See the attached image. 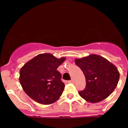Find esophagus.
Returning a JSON list of instances; mask_svg holds the SVG:
<instances>
[{
	"instance_id": "34e87169",
	"label": "esophagus",
	"mask_w": 128,
	"mask_h": 128,
	"mask_svg": "<svg viewBox=\"0 0 128 128\" xmlns=\"http://www.w3.org/2000/svg\"><path fill=\"white\" fill-rule=\"evenodd\" d=\"M68 82H74V79H72V80H70Z\"/></svg>"
}]
</instances>
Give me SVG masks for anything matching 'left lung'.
Returning a JSON list of instances; mask_svg holds the SVG:
<instances>
[{"label":"left lung","mask_w":128,"mask_h":128,"mask_svg":"<svg viewBox=\"0 0 128 128\" xmlns=\"http://www.w3.org/2000/svg\"><path fill=\"white\" fill-rule=\"evenodd\" d=\"M75 63L86 78V87L79 94L92 103L102 101L117 87L120 74L116 66L106 59L97 54H91Z\"/></svg>","instance_id":"obj_1"}]
</instances>
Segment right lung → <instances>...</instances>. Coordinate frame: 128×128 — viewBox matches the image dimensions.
<instances>
[{
  "label": "right lung",
  "mask_w": 128,
  "mask_h": 128,
  "mask_svg": "<svg viewBox=\"0 0 128 128\" xmlns=\"http://www.w3.org/2000/svg\"><path fill=\"white\" fill-rule=\"evenodd\" d=\"M65 60V58L58 59L46 53L27 62L20 69L19 81L28 96L42 104L56 102L65 88L57 68Z\"/></svg>",
  "instance_id": "right-lung-1"
}]
</instances>
